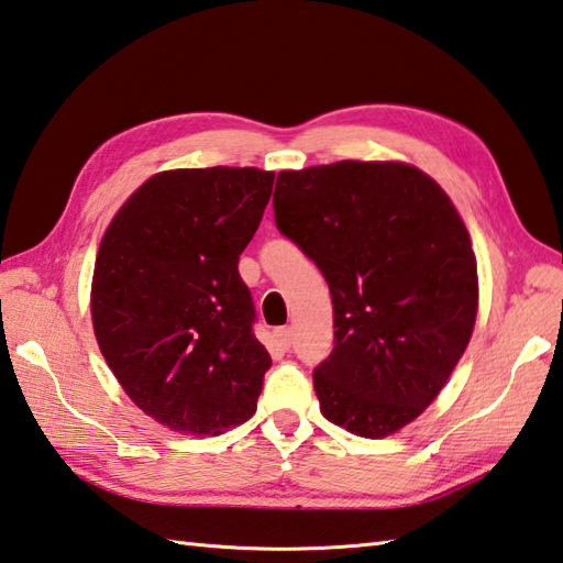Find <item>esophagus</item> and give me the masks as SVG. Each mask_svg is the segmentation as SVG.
Listing matches in <instances>:
<instances>
[{"instance_id":"esophagus-1","label":"esophagus","mask_w":563,"mask_h":563,"mask_svg":"<svg viewBox=\"0 0 563 563\" xmlns=\"http://www.w3.org/2000/svg\"><path fill=\"white\" fill-rule=\"evenodd\" d=\"M275 341H278L283 349H290V344H292V329L290 327H278V329H275Z\"/></svg>"}]
</instances>
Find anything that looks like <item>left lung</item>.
<instances>
[{
	"label": "left lung",
	"instance_id": "8db88e82",
	"mask_svg": "<svg viewBox=\"0 0 563 563\" xmlns=\"http://www.w3.org/2000/svg\"><path fill=\"white\" fill-rule=\"evenodd\" d=\"M273 209L332 292L319 410L358 437L398 432L444 388L476 324V256L454 202L415 165L339 161L278 173Z\"/></svg>",
	"mask_w": 563,
	"mask_h": 563
}]
</instances>
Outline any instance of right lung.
Wrapping results in <instances>:
<instances>
[{
    "instance_id": "add662e5",
    "label": "right lung",
    "mask_w": 563,
    "mask_h": 563,
    "mask_svg": "<svg viewBox=\"0 0 563 563\" xmlns=\"http://www.w3.org/2000/svg\"><path fill=\"white\" fill-rule=\"evenodd\" d=\"M275 173L153 175L104 231L92 275L99 351L136 407L173 432L214 437L256 412L266 346L239 256Z\"/></svg>"
}]
</instances>
